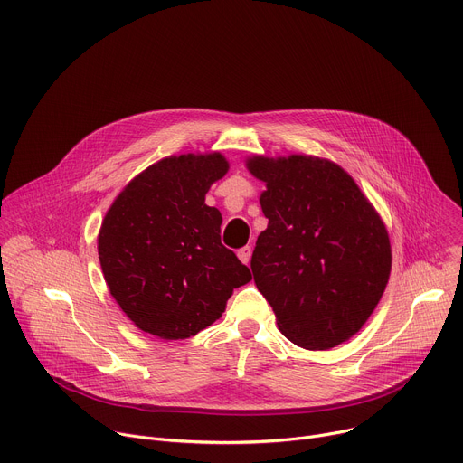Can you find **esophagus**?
Wrapping results in <instances>:
<instances>
[{"mask_svg":"<svg viewBox=\"0 0 463 463\" xmlns=\"http://www.w3.org/2000/svg\"><path fill=\"white\" fill-rule=\"evenodd\" d=\"M250 254H252V249L249 247V245H245V247H241V249H238V258L241 260V263H247L250 261Z\"/></svg>","mask_w":463,"mask_h":463,"instance_id":"esophagus-1","label":"esophagus"}]
</instances>
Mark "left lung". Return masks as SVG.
<instances>
[{
    "instance_id": "obj_1",
    "label": "left lung",
    "mask_w": 463,
    "mask_h": 463,
    "mask_svg": "<svg viewBox=\"0 0 463 463\" xmlns=\"http://www.w3.org/2000/svg\"><path fill=\"white\" fill-rule=\"evenodd\" d=\"M266 183L260 195L268 229L250 258L258 291L280 332L307 350H329L355 335L388 284L386 227L339 165L288 156L247 159Z\"/></svg>"
}]
</instances>
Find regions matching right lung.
<instances>
[{
  "instance_id": "add662e5",
  "label": "right lung",
  "mask_w": 463,
  "mask_h": 463,
  "mask_svg": "<svg viewBox=\"0 0 463 463\" xmlns=\"http://www.w3.org/2000/svg\"><path fill=\"white\" fill-rule=\"evenodd\" d=\"M229 170L220 154L170 156L131 179L106 213L99 260L111 297L145 334L188 339L225 311L250 271L222 243L205 203Z\"/></svg>"
}]
</instances>
